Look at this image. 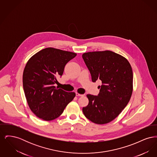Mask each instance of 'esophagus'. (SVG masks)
<instances>
[{"instance_id": "obj_1", "label": "esophagus", "mask_w": 157, "mask_h": 157, "mask_svg": "<svg viewBox=\"0 0 157 157\" xmlns=\"http://www.w3.org/2000/svg\"><path fill=\"white\" fill-rule=\"evenodd\" d=\"M76 96H77V97H83V96H84V95L83 94H80L78 92H76Z\"/></svg>"}]
</instances>
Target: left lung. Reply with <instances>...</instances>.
<instances>
[{
  "label": "left lung",
  "instance_id": "1",
  "mask_svg": "<svg viewBox=\"0 0 157 157\" xmlns=\"http://www.w3.org/2000/svg\"><path fill=\"white\" fill-rule=\"evenodd\" d=\"M82 58L93 82L102 81L98 96L88 94V105L82 108L86 118L105 124L117 118L125 108L133 90L132 69L128 60L110 51L84 53Z\"/></svg>",
  "mask_w": 157,
  "mask_h": 157
}]
</instances>
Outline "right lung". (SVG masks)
I'll list each match as a JSON object with an SVG mask.
<instances>
[{
	"label": "right lung",
	"mask_w": 157,
	"mask_h": 157,
	"mask_svg": "<svg viewBox=\"0 0 157 157\" xmlns=\"http://www.w3.org/2000/svg\"><path fill=\"white\" fill-rule=\"evenodd\" d=\"M76 56L75 53L47 48L28 61L23 74V90L30 110L38 118L56 119L75 98V92L58 89L54 84L66 64Z\"/></svg>",
	"instance_id": "obj_1"
}]
</instances>
